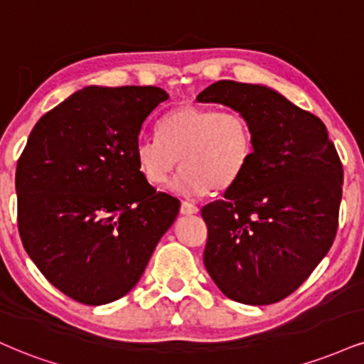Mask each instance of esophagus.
<instances>
[{
    "mask_svg": "<svg viewBox=\"0 0 364 364\" xmlns=\"http://www.w3.org/2000/svg\"><path fill=\"white\" fill-rule=\"evenodd\" d=\"M179 212H181L183 215H195V213H198V207H196L195 203H190V201H181Z\"/></svg>",
    "mask_w": 364,
    "mask_h": 364,
    "instance_id": "obj_1",
    "label": "esophagus"
}]
</instances>
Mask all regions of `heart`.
<instances>
[{"instance_id": "1", "label": "heart", "mask_w": 364, "mask_h": 364, "mask_svg": "<svg viewBox=\"0 0 364 364\" xmlns=\"http://www.w3.org/2000/svg\"><path fill=\"white\" fill-rule=\"evenodd\" d=\"M252 127L244 113L181 105L159 124V135H144L135 144L140 174L154 186L164 185L178 168L173 191L205 195L234 185L252 156Z\"/></svg>"}]
</instances>
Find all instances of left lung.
Wrapping results in <instances>:
<instances>
[{
	"mask_svg": "<svg viewBox=\"0 0 364 364\" xmlns=\"http://www.w3.org/2000/svg\"><path fill=\"white\" fill-rule=\"evenodd\" d=\"M244 113L252 156L224 198L201 208L203 262L220 291L247 305L287 299L336 239L343 164L318 117L259 85L217 81L196 96Z\"/></svg>",
	"mask_w": 364,
	"mask_h": 364,
	"instance_id": "obj_1",
	"label": "left lung"
}]
</instances>
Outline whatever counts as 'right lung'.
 Returning a JSON list of instances; mask_svg holds the SVG:
<instances>
[{
  "mask_svg": "<svg viewBox=\"0 0 364 364\" xmlns=\"http://www.w3.org/2000/svg\"><path fill=\"white\" fill-rule=\"evenodd\" d=\"M168 93L87 86L47 112L18 164V232L30 259L69 299L105 305L127 295L179 212L140 174V129Z\"/></svg>",
  "mask_w": 364,
  "mask_h": 364,
  "instance_id": "obj_1",
  "label": "right lung"
}]
</instances>
